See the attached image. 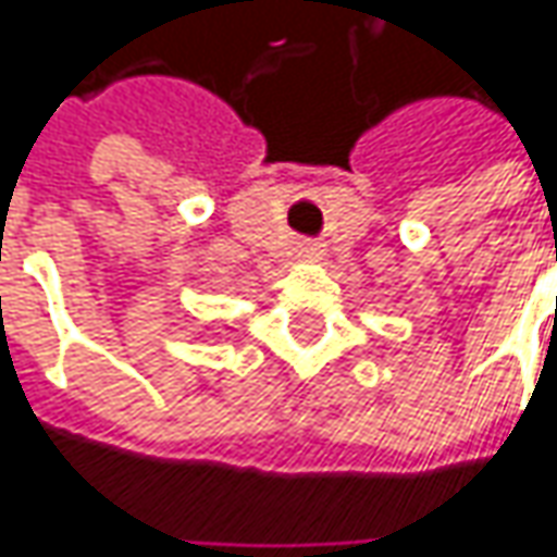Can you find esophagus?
<instances>
[{
    "mask_svg": "<svg viewBox=\"0 0 557 557\" xmlns=\"http://www.w3.org/2000/svg\"><path fill=\"white\" fill-rule=\"evenodd\" d=\"M322 253H325V244H320V240H304L300 244V257L304 260H322Z\"/></svg>",
    "mask_w": 557,
    "mask_h": 557,
    "instance_id": "obj_1",
    "label": "esophagus"
}]
</instances>
